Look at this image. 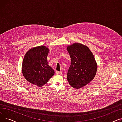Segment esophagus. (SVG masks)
I'll return each mask as SVG.
<instances>
[{"label":"esophagus","mask_w":122,"mask_h":122,"mask_svg":"<svg viewBox=\"0 0 122 122\" xmlns=\"http://www.w3.org/2000/svg\"><path fill=\"white\" fill-rule=\"evenodd\" d=\"M56 74L57 75H61L62 74V72H59V71H56Z\"/></svg>","instance_id":"obj_1"}]
</instances>
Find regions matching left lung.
<instances>
[{
	"instance_id": "1",
	"label": "left lung",
	"mask_w": 122,
	"mask_h": 122,
	"mask_svg": "<svg viewBox=\"0 0 122 122\" xmlns=\"http://www.w3.org/2000/svg\"><path fill=\"white\" fill-rule=\"evenodd\" d=\"M71 63L67 73L70 86L79 88L93 80L97 71V64L91 51L82 44L75 43L67 48Z\"/></svg>"
}]
</instances>
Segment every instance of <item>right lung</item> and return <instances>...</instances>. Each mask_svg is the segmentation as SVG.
Masks as SVG:
<instances>
[{"instance_id":"add662e5","label":"right lung","mask_w":122,"mask_h":122,"mask_svg":"<svg viewBox=\"0 0 122 122\" xmlns=\"http://www.w3.org/2000/svg\"><path fill=\"white\" fill-rule=\"evenodd\" d=\"M49 49L39 46L29 50L23 61L22 73L25 78L30 84L38 86H44L54 74V71L48 65Z\"/></svg>"}]
</instances>
